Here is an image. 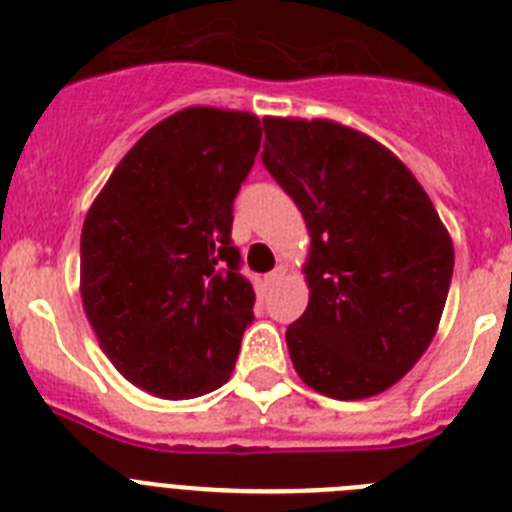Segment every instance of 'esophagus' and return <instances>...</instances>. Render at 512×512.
<instances>
[{
	"label": "esophagus",
	"instance_id": "esophagus-1",
	"mask_svg": "<svg viewBox=\"0 0 512 512\" xmlns=\"http://www.w3.org/2000/svg\"><path fill=\"white\" fill-rule=\"evenodd\" d=\"M284 274H287V269H284V266H277V269L271 271V274H266V277H264V284H266V287H274V284L282 282Z\"/></svg>",
	"mask_w": 512,
	"mask_h": 512
}]
</instances>
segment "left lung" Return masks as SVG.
<instances>
[{"label": "left lung", "instance_id": "left-lung-1", "mask_svg": "<svg viewBox=\"0 0 512 512\" xmlns=\"http://www.w3.org/2000/svg\"><path fill=\"white\" fill-rule=\"evenodd\" d=\"M264 166L310 233V302L287 328L310 390L364 400L390 390L431 346L454 243L413 171L336 120L264 117Z\"/></svg>", "mask_w": 512, "mask_h": 512}]
</instances>
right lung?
I'll use <instances>...</instances> for the list:
<instances>
[{
	"instance_id": "1",
	"label": "right lung",
	"mask_w": 512,
	"mask_h": 512,
	"mask_svg": "<svg viewBox=\"0 0 512 512\" xmlns=\"http://www.w3.org/2000/svg\"><path fill=\"white\" fill-rule=\"evenodd\" d=\"M259 143L251 112L184 107L122 156L84 217L81 305L140 390L189 400L233 374L256 302L230 246L233 200Z\"/></svg>"
}]
</instances>
